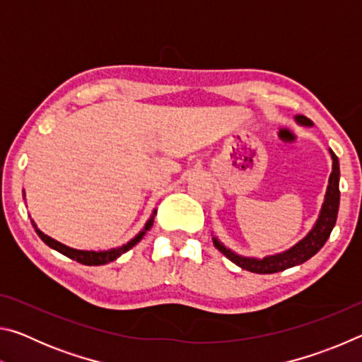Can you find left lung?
<instances>
[{
	"label": "left lung",
	"mask_w": 362,
	"mask_h": 362,
	"mask_svg": "<svg viewBox=\"0 0 362 362\" xmlns=\"http://www.w3.org/2000/svg\"><path fill=\"white\" fill-rule=\"evenodd\" d=\"M297 121L300 124L311 126V121L308 118H305V116H297ZM330 155H332V174L329 177L326 201H324L322 204L320 218H317L315 228L310 231V235L306 236L305 240L300 241L297 246H293L284 254L265 257V259L262 260L236 255L235 252H231L230 249H226L223 244H220L216 238H214V244H216V247L226 257V259H230L233 263H236L238 267H241L243 269H247V272L259 273V274L283 272V269L300 265V263L311 259V257H313L317 250L326 244L327 238L330 236V231H332L334 225L337 222V214H339L340 166H339V158L335 156V153L332 150H330Z\"/></svg>",
	"instance_id": "left-lung-1"
}]
</instances>
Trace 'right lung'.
<instances>
[{
	"label": "right lung",
	"instance_id": "1",
	"mask_svg": "<svg viewBox=\"0 0 362 362\" xmlns=\"http://www.w3.org/2000/svg\"><path fill=\"white\" fill-rule=\"evenodd\" d=\"M151 225H153V216H151V218L148 220V222H146L144 231H140L139 235H137L136 238H134V240H131L129 243L124 244V246H121V247H118V249L105 250V252H90V250L71 249V247H69V246H64V244H60V243L56 241V240H52V238H49V236L45 235V233H42L41 230L36 228L35 225H33V226H35V230H36V235H38V236L41 238V240H42V243L47 244L49 247H52L54 250H57V252L64 254L65 257H69V259H71V260H76L78 263H83V265H89V267H90V265H105V263H110V262H113V260L118 259L119 255L127 252V250L136 246V244H137L140 240H142L145 233L151 228Z\"/></svg>",
	"mask_w": 362,
	"mask_h": 362
}]
</instances>
